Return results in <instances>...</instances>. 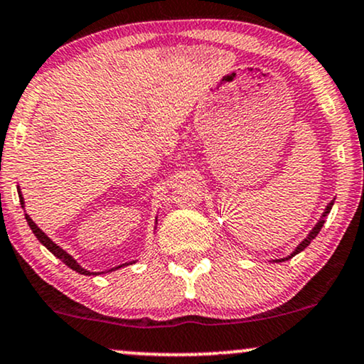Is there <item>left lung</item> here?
<instances>
[{
  "label": "left lung",
  "instance_id": "left-lung-1",
  "mask_svg": "<svg viewBox=\"0 0 364 364\" xmlns=\"http://www.w3.org/2000/svg\"><path fill=\"white\" fill-rule=\"evenodd\" d=\"M333 204H334V200H333V203H331L329 205H327V209H326L324 216H326V214H327V213H329V210H331V208H333ZM322 226H324V219H321V221L316 224V228H314V230H312L311 232H309V236L306 237V240H304V241H302V243H300V245L297 246V250H295V251H294V255H297V253H300V251H302V250H306V248H307V246H309V245H311V241L314 240V237H316L317 235H319V231H321V228H322ZM294 255H291V257H294ZM291 257H289V258H287V259H290Z\"/></svg>",
  "mask_w": 364,
  "mask_h": 364
}]
</instances>
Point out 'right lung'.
I'll return each instance as SVG.
<instances>
[{
  "mask_svg": "<svg viewBox=\"0 0 364 364\" xmlns=\"http://www.w3.org/2000/svg\"><path fill=\"white\" fill-rule=\"evenodd\" d=\"M20 199H21V200H20L21 205H23V197H21V194H20ZM25 218H26V223H28V226L31 228V231H33V235L38 237V241L45 246V248H47L48 251H52V253L55 255L57 258H60L62 262H64L69 268H73V270H75L77 273H82V275H91V272H87V270H84V268H80L79 264H77V262H75V259H74L73 257H70L69 253H65V251L62 250L60 246H57L55 243H53L50 237L45 235V232H43L42 230H40L37 224L31 221V219H30L28 216H26V214H25ZM118 268H121V267H118Z\"/></svg>",
  "mask_w": 364,
  "mask_h": 364,
  "instance_id": "add662e5",
  "label": "right lung"
}]
</instances>
